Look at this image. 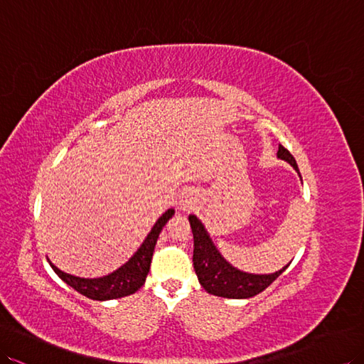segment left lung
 Instances as JSON below:
<instances>
[{
	"mask_svg": "<svg viewBox=\"0 0 364 364\" xmlns=\"http://www.w3.org/2000/svg\"><path fill=\"white\" fill-rule=\"evenodd\" d=\"M278 157L289 162L298 171L295 157L282 145L278 148ZM188 220L194 239V270H196L200 286L211 295L232 299L252 298L267 289L289 267L287 264L286 267L272 274H252L237 270L219 255L216 247L213 245L211 239L208 237L205 228L200 224V220L193 215L188 218Z\"/></svg>",
	"mask_w": 364,
	"mask_h": 364,
	"instance_id": "1",
	"label": "left lung"
}]
</instances>
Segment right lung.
Masks as SVG:
<instances>
[{
	"instance_id": "obj_1",
	"label": "right lung",
	"mask_w": 364,
	"mask_h": 364,
	"mask_svg": "<svg viewBox=\"0 0 364 364\" xmlns=\"http://www.w3.org/2000/svg\"><path fill=\"white\" fill-rule=\"evenodd\" d=\"M173 215L174 210L165 211L164 215L157 219V223L154 224L151 232H149V235L146 236L144 244L140 245V249L136 252V255L132 256L127 264H123L119 270L108 274V277L85 279L61 272L52 264L50 267L54 269V272L66 282V284H69L70 287L75 289L78 294H82L83 296L90 299L105 301L132 295L145 284L146 274L149 272V267H151V259L159 233L162 232L164 225Z\"/></svg>"
}]
</instances>
